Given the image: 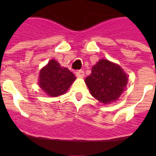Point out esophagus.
I'll return each mask as SVG.
<instances>
[{
	"mask_svg": "<svg viewBox=\"0 0 156 156\" xmlns=\"http://www.w3.org/2000/svg\"><path fill=\"white\" fill-rule=\"evenodd\" d=\"M76 75L77 77H79V78H83V77L84 76V71L82 69L77 70L76 72Z\"/></svg>",
	"mask_w": 156,
	"mask_h": 156,
	"instance_id": "esophagus-1",
	"label": "esophagus"
}]
</instances>
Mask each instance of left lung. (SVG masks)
<instances>
[{"instance_id": "1", "label": "left lung", "mask_w": 156, "mask_h": 156, "mask_svg": "<svg viewBox=\"0 0 156 156\" xmlns=\"http://www.w3.org/2000/svg\"><path fill=\"white\" fill-rule=\"evenodd\" d=\"M85 83L94 98L108 104L119 98L126 86L127 76L119 66L101 59L93 66Z\"/></svg>"}]
</instances>
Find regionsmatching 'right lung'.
<instances>
[{
    "instance_id": "1",
    "label": "right lung",
    "mask_w": 156,
    "mask_h": 156,
    "mask_svg": "<svg viewBox=\"0 0 156 156\" xmlns=\"http://www.w3.org/2000/svg\"><path fill=\"white\" fill-rule=\"evenodd\" d=\"M76 76L67 68H62L55 60H51L41 70L39 85L45 93L52 97H57L66 92Z\"/></svg>"
}]
</instances>
